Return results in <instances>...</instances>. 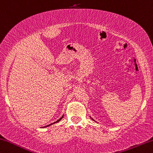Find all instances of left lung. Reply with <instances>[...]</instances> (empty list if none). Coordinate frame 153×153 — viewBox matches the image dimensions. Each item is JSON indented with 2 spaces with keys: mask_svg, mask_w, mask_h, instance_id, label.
I'll use <instances>...</instances> for the list:
<instances>
[{
  "mask_svg": "<svg viewBox=\"0 0 153 153\" xmlns=\"http://www.w3.org/2000/svg\"><path fill=\"white\" fill-rule=\"evenodd\" d=\"M91 119H92V118H91ZM92 120H93V119H92Z\"/></svg>",
  "mask_w": 153,
  "mask_h": 153,
  "instance_id": "8db88e82",
  "label": "left lung"
}]
</instances>
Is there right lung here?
I'll return each instance as SVG.
<instances>
[{"mask_svg": "<svg viewBox=\"0 0 153 153\" xmlns=\"http://www.w3.org/2000/svg\"><path fill=\"white\" fill-rule=\"evenodd\" d=\"M63 116H62V117H60L59 119L57 121H56V122H55V123H52V124H48V125H46V126H44V128H45V127H47V126H51V125H52V124H55V123H58V122H59L61 120H62V118H63Z\"/></svg>", "mask_w": 153, "mask_h": 153, "instance_id": "add662e5", "label": "right lung"}]
</instances>
